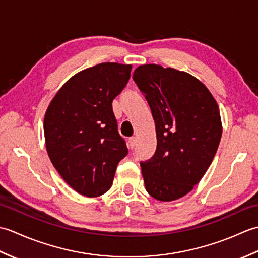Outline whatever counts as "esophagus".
Listing matches in <instances>:
<instances>
[{
	"label": "esophagus",
	"instance_id": "obj_1",
	"mask_svg": "<svg viewBox=\"0 0 258 258\" xmlns=\"http://www.w3.org/2000/svg\"><path fill=\"white\" fill-rule=\"evenodd\" d=\"M135 145H136V139L135 138H131V139H128V147L130 149H134L135 147Z\"/></svg>",
	"mask_w": 258,
	"mask_h": 258
}]
</instances>
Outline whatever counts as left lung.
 Returning a JSON list of instances; mask_svg holds the SVG:
<instances>
[{"label": "left lung", "mask_w": 258, "mask_h": 258, "mask_svg": "<svg viewBox=\"0 0 258 258\" xmlns=\"http://www.w3.org/2000/svg\"><path fill=\"white\" fill-rule=\"evenodd\" d=\"M133 80L151 107L157 147L141 163L152 197L171 202L194 188L210 167L222 138L220 108L200 80L157 64L136 68Z\"/></svg>", "instance_id": "1"}]
</instances>
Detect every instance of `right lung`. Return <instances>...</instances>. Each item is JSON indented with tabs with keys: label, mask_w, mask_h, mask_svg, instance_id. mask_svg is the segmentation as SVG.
Returning a JSON list of instances; mask_svg holds the SVG:
<instances>
[{
	"label": "right lung",
	"mask_w": 258,
	"mask_h": 258,
	"mask_svg": "<svg viewBox=\"0 0 258 258\" xmlns=\"http://www.w3.org/2000/svg\"><path fill=\"white\" fill-rule=\"evenodd\" d=\"M131 64L101 63L73 75L44 116L48 157L71 187L87 197L111 188L127 147L118 134L112 102L127 84Z\"/></svg>",
	"instance_id": "right-lung-1"
}]
</instances>
